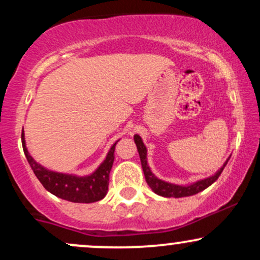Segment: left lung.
I'll list each match as a JSON object with an SVG mask.
<instances>
[{
	"label": "left lung",
	"instance_id": "1",
	"mask_svg": "<svg viewBox=\"0 0 260 260\" xmlns=\"http://www.w3.org/2000/svg\"><path fill=\"white\" fill-rule=\"evenodd\" d=\"M134 143H136L137 149H138L139 153V157H140V162H142V168H143V172H144L145 176V181L149 184V187L153 189L154 193L159 194L161 197H166V198H182V197H189V196H194L197 193L202 192L204 190L205 188H208L210 184H213L219 176L221 175L222 170L225 169L226 164L230 160V157L228 160L223 162V165L221 166V169L217 170L216 174H214L210 177L204 178V180L197 181L194 183L188 184V186H180V184H174L170 183V182L162 181L160 178H157L153 172H151L150 168L148 165L147 161V148H145L144 143L138 134L134 136Z\"/></svg>",
	"mask_w": 260,
	"mask_h": 260
}]
</instances>
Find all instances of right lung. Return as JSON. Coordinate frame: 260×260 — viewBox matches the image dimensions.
Wrapping results in <instances>:
<instances>
[{
	"instance_id": "right-lung-1",
	"label": "right lung",
	"mask_w": 260,
	"mask_h": 260,
	"mask_svg": "<svg viewBox=\"0 0 260 260\" xmlns=\"http://www.w3.org/2000/svg\"><path fill=\"white\" fill-rule=\"evenodd\" d=\"M118 142V140H117ZM117 142L112 145L106 155V159L100 166L88 176H76L61 174V172L50 171L37 162L29 154L25 147L24 131L22 132V144L25 157L38 180L41 182L44 188L52 193L53 196L64 201L73 203H94L101 201L106 196L109 189V176L111 171L113 160H115V147Z\"/></svg>"
}]
</instances>
